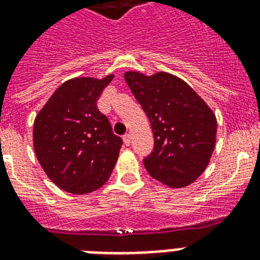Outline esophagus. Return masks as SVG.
<instances>
[{
    "mask_svg": "<svg viewBox=\"0 0 260 260\" xmlns=\"http://www.w3.org/2000/svg\"><path fill=\"white\" fill-rule=\"evenodd\" d=\"M122 139H124V143H125V146H129V144H131V134H125Z\"/></svg>",
    "mask_w": 260,
    "mask_h": 260,
    "instance_id": "34e87169",
    "label": "esophagus"
}]
</instances>
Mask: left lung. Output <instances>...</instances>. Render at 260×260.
<instances>
[{
    "instance_id": "obj_1",
    "label": "left lung",
    "mask_w": 260,
    "mask_h": 260,
    "mask_svg": "<svg viewBox=\"0 0 260 260\" xmlns=\"http://www.w3.org/2000/svg\"><path fill=\"white\" fill-rule=\"evenodd\" d=\"M154 134V150L143 159L151 177L170 187L197 179L209 163L217 121L205 101L182 79L167 73L124 75Z\"/></svg>"
}]
</instances>
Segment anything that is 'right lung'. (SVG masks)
I'll return each instance as SVG.
<instances>
[{
    "instance_id": "1",
    "label": "right lung",
    "mask_w": 260,
    "mask_h": 260,
    "mask_svg": "<svg viewBox=\"0 0 260 260\" xmlns=\"http://www.w3.org/2000/svg\"><path fill=\"white\" fill-rule=\"evenodd\" d=\"M113 79L74 78L56 89L34 124L38 160L51 181L73 194L91 193L109 179L122 146L97 108Z\"/></svg>"
}]
</instances>
